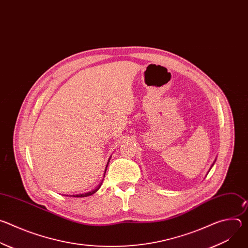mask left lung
Instances as JSON below:
<instances>
[{
  "mask_svg": "<svg viewBox=\"0 0 248 248\" xmlns=\"http://www.w3.org/2000/svg\"><path fill=\"white\" fill-rule=\"evenodd\" d=\"M215 162H216V159H215V161H214V163H213V164H212V166H211V168H212V167H213V166H214V164H215ZM211 168H210V170H211Z\"/></svg>",
  "mask_w": 248,
  "mask_h": 248,
  "instance_id": "obj_1",
  "label": "left lung"
}]
</instances>
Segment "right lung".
Instances as JSON below:
<instances>
[{
  "label": "right lung",
  "mask_w": 248,
  "mask_h": 248,
  "mask_svg": "<svg viewBox=\"0 0 248 248\" xmlns=\"http://www.w3.org/2000/svg\"><path fill=\"white\" fill-rule=\"evenodd\" d=\"M111 159V158H110ZM110 159H109V161H108V163H107V166H106V169H105V172H106V170H107V167H108V164H109V162H110ZM105 174V173H104ZM102 183H103V181L99 184V186L95 188V189H93V190H91V191H89V192H86V193H81V194H73V195H65V196H73V197H87V196H90V195H92V194H94L100 187H101V186H102Z\"/></svg>",
  "instance_id": "right-lung-1"
}]
</instances>
